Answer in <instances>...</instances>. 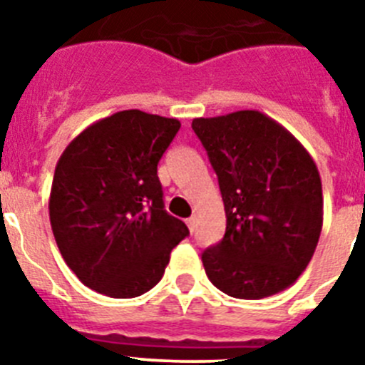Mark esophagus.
<instances>
[{"label":"esophagus","instance_id":"1","mask_svg":"<svg viewBox=\"0 0 365 365\" xmlns=\"http://www.w3.org/2000/svg\"><path fill=\"white\" fill-rule=\"evenodd\" d=\"M195 221H197V219H195V215H192V217H190V219H186V225H188L190 232L195 230Z\"/></svg>","mask_w":365,"mask_h":365}]
</instances>
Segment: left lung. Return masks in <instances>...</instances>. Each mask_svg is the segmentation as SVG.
<instances>
[{"label":"left lung","mask_w":365,"mask_h":365,"mask_svg":"<svg viewBox=\"0 0 365 365\" xmlns=\"http://www.w3.org/2000/svg\"><path fill=\"white\" fill-rule=\"evenodd\" d=\"M217 173L227 232L202 252L206 276L232 298L261 299L291 287L320 240L322 179L282 124L245 109L193 118Z\"/></svg>","instance_id":"1"}]
</instances>
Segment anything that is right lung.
<instances>
[{"instance_id":"obj_1","label":"right lung","mask_w":365,"mask_h":365,"mask_svg":"<svg viewBox=\"0 0 365 365\" xmlns=\"http://www.w3.org/2000/svg\"><path fill=\"white\" fill-rule=\"evenodd\" d=\"M179 128L177 118L128 109L87 125L60 155L51 227L67 267L93 291L111 298L144 294L190 234L164 210L157 177Z\"/></svg>"}]
</instances>
